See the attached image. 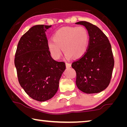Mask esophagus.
Here are the masks:
<instances>
[{"label": "esophagus", "mask_w": 127, "mask_h": 127, "mask_svg": "<svg viewBox=\"0 0 127 127\" xmlns=\"http://www.w3.org/2000/svg\"><path fill=\"white\" fill-rule=\"evenodd\" d=\"M66 68H70V66H71V64L70 63H66Z\"/></svg>", "instance_id": "34e87169"}]
</instances>
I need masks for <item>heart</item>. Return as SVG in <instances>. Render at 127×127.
Returning <instances> with one entry per match:
<instances>
[{
  "instance_id": "heart-1",
  "label": "heart",
  "mask_w": 127,
  "mask_h": 127,
  "mask_svg": "<svg viewBox=\"0 0 127 127\" xmlns=\"http://www.w3.org/2000/svg\"><path fill=\"white\" fill-rule=\"evenodd\" d=\"M53 39L48 42L47 46L54 59L58 60L61 57V48L65 53L66 59L79 58L86 53L90 35L84 27H65L57 30Z\"/></svg>"
}]
</instances>
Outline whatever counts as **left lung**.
Here are the masks:
<instances>
[{"label":"left lung","instance_id":"left-lung-1","mask_svg":"<svg viewBox=\"0 0 127 127\" xmlns=\"http://www.w3.org/2000/svg\"><path fill=\"white\" fill-rule=\"evenodd\" d=\"M76 24L84 26L90 35L86 53L72 64L76 72V85L86 94L98 93L106 89L112 76L114 61L111 45L96 26L86 21Z\"/></svg>","mask_w":127,"mask_h":127}]
</instances>
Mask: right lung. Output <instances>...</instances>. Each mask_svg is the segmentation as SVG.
Masks as SVG:
<instances>
[{
	"instance_id": "obj_1",
	"label": "right lung",
	"mask_w": 127,
	"mask_h": 127,
	"mask_svg": "<svg viewBox=\"0 0 127 127\" xmlns=\"http://www.w3.org/2000/svg\"><path fill=\"white\" fill-rule=\"evenodd\" d=\"M51 25L31 27L19 41L14 64L19 83L30 97L38 101L52 98L58 90L65 64L51 58L47 46L46 30Z\"/></svg>"
}]
</instances>
